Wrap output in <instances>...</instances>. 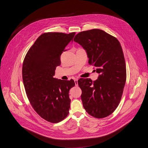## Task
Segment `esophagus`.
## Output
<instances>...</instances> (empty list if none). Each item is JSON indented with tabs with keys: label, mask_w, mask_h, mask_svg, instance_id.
<instances>
[{
	"label": "esophagus",
	"mask_w": 148,
	"mask_h": 148,
	"mask_svg": "<svg viewBox=\"0 0 148 148\" xmlns=\"http://www.w3.org/2000/svg\"><path fill=\"white\" fill-rule=\"evenodd\" d=\"M74 82H75V86H78V79H77V78H75V79H74Z\"/></svg>",
	"instance_id": "1"
}]
</instances>
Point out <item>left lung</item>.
Segmentation results:
<instances>
[{"instance_id": "8db88e82", "label": "left lung", "mask_w": 148, "mask_h": 148, "mask_svg": "<svg viewBox=\"0 0 148 148\" xmlns=\"http://www.w3.org/2000/svg\"><path fill=\"white\" fill-rule=\"evenodd\" d=\"M74 41L86 50L89 64L99 74L93 82L90 78L78 81L83 107L94 118L107 117L118 107L126 79L121 44L114 36L97 29L79 32Z\"/></svg>"}]
</instances>
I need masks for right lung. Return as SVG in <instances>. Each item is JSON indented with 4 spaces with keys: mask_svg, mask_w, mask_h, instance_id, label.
I'll return each instance as SVG.
<instances>
[{
    "mask_svg": "<svg viewBox=\"0 0 148 148\" xmlns=\"http://www.w3.org/2000/svg\"><path fill=\"white\" fill-rule=\"evenodd\" d=\"M75 32L69 34L48 32L40 35L27 51L23 63L22 78L28 99L42 118L58 123L69 115L71 99L69 91L75 86L73 79L53 77L61 64L60 56Z\"/></svg>",
    "mask_w": 148,
    "mask_h": 148,
    "instance_id": "add662e5",
    "label": "right lung"
}]
</instances>
